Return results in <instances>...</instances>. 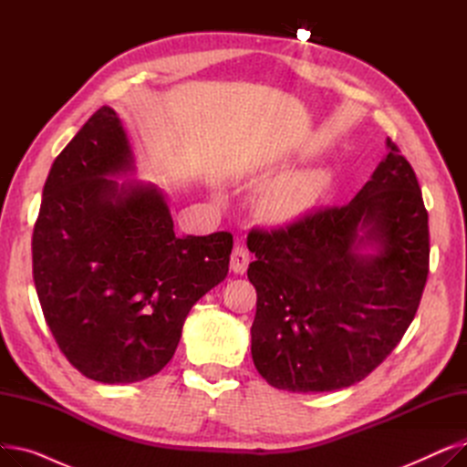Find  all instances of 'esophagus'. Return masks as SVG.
<instances>
[{"label": "esophagus", "instance_id": "obj_1", "mask_svg": "<svg viewBox=\"0 0 467 467\" xmlns=\"http://www.w3.org/2000/svg\"><path fill=\"white\" fill-rule=\"evenodd\" d=\"M250 265V252L242 244H236L233 254H231V271L236 275H244L248 271Z\"/></svg>", "mask_w": 467, "mask_h": 467}]
</instances>
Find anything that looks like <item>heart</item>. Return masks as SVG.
Segmentation results:
<instances>
[{
	"mask_svg": "<svg viewBox=\"0 0 467 467\" xmlns=\"http://www.w3.org/2000/svg\"><path fill=\"white\" fill-rule=\"evenodd\" d=\"M327 174L322 170L287 171L268 182L257 199V215L271 227L299 223L322 201Z\"/></svg>",
	"mask_w": 467,
	"mask_h": 467,
	"instance_id": "heart-1",
	"label": "heart"
}]
</instances>
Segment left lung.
Returning <instances> with one entry per match:
<instances>
[{"mask_svg": "<svg viewBox=\"0 0 467 467\" xmlns=\"http://www.w3.org/2000/svg\"><path fill=\"white\" fill-rule=\"evenodd\" d=\"M257 291L252 358L278 389L333 391L363 380L398 347L420 305L430 233L409 161L388 155L354 199L276 231H252Z\"/></svg>", "mask_w": 467, "mask_h": 467, "instance_id": "8db88e82", "label": "left lung"}]
</instances>
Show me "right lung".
<instances>
[{
  "label": "right lung",
  "instance_id": "1",
  "mask_svg": "<svg viewBox=\"0 0 467 467\" xmlns=\"http://www.w3.org/2000/svg\"><path fill=\"white\" fill-rule=\"evenodd\" d=\"M136 174L119 115L104 106L55 159L32 236L48 329L87 379L130 384L174 356L192 305L223 282L231 233H174L164 192Z\"/></svg>",
  "mask_w": 467,
  "mask_h": 467
}]
</instances>
